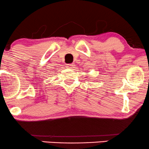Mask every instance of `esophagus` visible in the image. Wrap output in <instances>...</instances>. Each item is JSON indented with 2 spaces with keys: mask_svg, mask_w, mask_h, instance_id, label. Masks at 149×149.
<instances>
[{
  "mask_svg": "<svg viewBox=\"0 0 149 149\" xmlns=\"http://www.w3.org/2000/svg\"><path fill=\"white\" fill-rule=\"evenodd\" d=\"M66 68H68V69H73V66H74V64H66Z\"/></svg>",
  "mask_w": 149,
  "mask_h": 149,
  "instance_id": "obj_1",
  "label": "esophagus"
}]
</instances>
